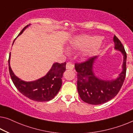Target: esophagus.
Returning <instances> with one entry per match:
<instances>
[{
  "mask_svg": "<svg viewBox=\"0 0 133 133\" xmlns=\"http://www.w3.org/2000/svg\"><path fill=\"white\" fill-rule=\"evenodd\" d=\"M74 67V66L71 62H67L66 64V69H69V70H72Z\"/></svg>",
  "mask_w": 133,
  "mask_h": 133,
  "instance_id": "obj_1",
  "label": "esophagus"
}]
</instances>
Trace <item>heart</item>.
Returning <instances> with one entry per match:
<instances>
[{
  "label": "heart",
  "mask_w": 133,
  "mask_h": 133,
  "mask_svg": "<svg viewBox=\"0 0 133 133\" xmlns=\"http://www.w3.org/2000/svg\"><path fill=\"white\" fill-rule=\"evenodd\" d=\"M100 39L97 36H79L72 42L71 46L76 49H86L85 55H92L96 54L100 48Z\"/></svg>",
  "instance_id": "heart-1"
}]
</instances>
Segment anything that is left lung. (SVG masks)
Wrapping results in <instances>:
<instances>
[{"instance_id":"left-lung-1","label":"left lung","mask_w":133,"mask_h":133,"mask_svg":"<svg viewBox=\"0 0 133 133\" xmlns=\"http://www.w3.org/2000/svg\"><path fill=\"white\" fill-rule=\"evenodd\" d=\"M115 48L124 55L122 71L119 76L113 81H104L97 78L92 66L97 57H91L85 61L75 64L77 73V88L81 98L87 103L97 105L108 102L115 97L123 85L126 76L127 53L124 47L115 35L114 37Z\"/></svg>"}]
</instances>
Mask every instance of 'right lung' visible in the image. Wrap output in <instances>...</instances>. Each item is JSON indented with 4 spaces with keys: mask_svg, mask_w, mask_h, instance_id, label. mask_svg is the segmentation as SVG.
<instances>
[{
    "mask_svg": "<svg viewBox=\"0 0 133 133\" xmlns=\"http://www.w3.org/2000/svg\"><path fill=\"white\" fill-rule=\"evenodd\" d=\"M28 26L27 25L24 27L19 35ZM10 55L11 53L8 60L10 76L14 85L21 94L36 102H47L56 96L62 85L63 74L66 70V62L61 64L54 63L47 74L38 80L25 82L18 78L13 73L9 64Z\"/></svg>",
    "mask_w": 133,
    "mask_h": 133,
    "instance_id": "obj_1",
    "label": "right lung"
}]
</instances>
